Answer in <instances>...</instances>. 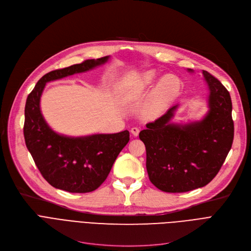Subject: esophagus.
Instances as JSON below:
<instances>
[{"mask_svg":"<svg viewBox=\"0 0 251 251\" xmlns=\"http://www.w3.org/2000/svg\"><path fill=\"white\" fill-rule=\"evenodd\" d=\"M131 133H132V135L134 136V137H136V136H138V134H139V129L137 128V127H133V128H131Z\"/></svg>","mask_w":251,"mask_h":251,"instance_id":"1","label":"esophagus"}]
</instances>
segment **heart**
<instances>
[{
    "label": "heart",
    "mask_w": 251,
    "mask_h": 251,
    "mask_svg": "<svg viewBox=\"0 0 251 251\" xmlns=\"http://www.w3.org/2000/svg\"><path fill=\"white\" fill-rule=\"evenodd\" d=\"M171 77L165 76L157 83L152 91L151 100L148 105V113L152 116L161 114L167 103L174 98L177 92V87H173V82L170 81ZM155 80V73L149 71L139 76L136 88L132 92V98L140 96L142 92L150 88Z\"/></svg>",
    "instance_id": "heart-1"
}]
</instances>
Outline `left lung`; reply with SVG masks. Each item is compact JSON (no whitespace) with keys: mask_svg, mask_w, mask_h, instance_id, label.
<instances>
[{"mask_svg":"<svg viewBox=\"0 0 251 251\" xmlns=\"http://www.w3.org/2000/svg\"><path fill=\"white\" fill-rule=\"evenodd\" d=\"M202 75L209 92L208 111L201 120L173 123L176 104L139 133L147 150L150 180L162 191L186 192L205 186L231 150L234 123L230 94L212 74L202 70Z\"/></svg>","mask_w":251,"mask_h":251,"instance_id":"8db88e82","label":"left lung"}]
</instances>
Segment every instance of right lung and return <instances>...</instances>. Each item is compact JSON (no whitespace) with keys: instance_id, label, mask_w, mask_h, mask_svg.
I'll list each match as a JSON object with an SVG mask.
<instances>
[{"instance_id":"obj_1","label":"right lung","mask_w":251,"mask_h":251,"mask_svg":"<svg viewBox=\"0 0 251 251\" xmlns=\"http://www.w3.org/2000/svg\"><path fill=\"white\" fill-rule=\"evenodd\" d=\"M110 56L50 71L39 79L26 100L24 139L43 177L52 187L72 193L96 190L107 179L118 154L129 141V131L112 134L67 136L46 122L41 98L46 84L73 74L87 72L107 63Z\"/></svg>"}]
</instances>
